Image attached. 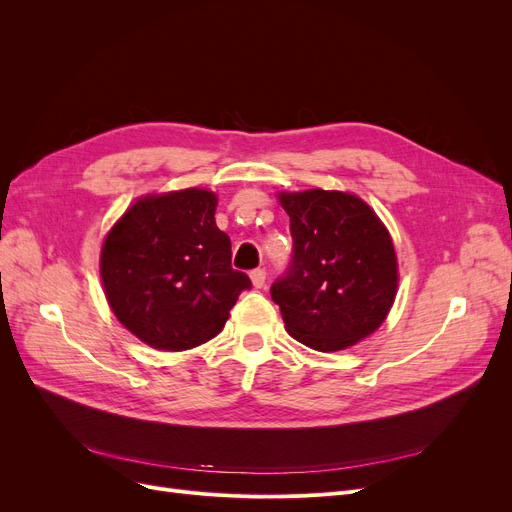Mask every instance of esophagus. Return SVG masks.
<instances>
[{
  "mask_svg": "<svg viewBox=\"0 0 512 512\" xmlns=\"http://www.w3.org/2000/svg\"><path fill=\"white\" fill-rule=\"evenodd\" d=\"M250 280H252V286L254 288H262L267 282V271L265 269H256L250 273Z\"/></svg>",
  "mask_w": 512,
  "mask_h": 512,
  "instance_id": "34e87169",
  "label": "esophagus"
}]
</instances>
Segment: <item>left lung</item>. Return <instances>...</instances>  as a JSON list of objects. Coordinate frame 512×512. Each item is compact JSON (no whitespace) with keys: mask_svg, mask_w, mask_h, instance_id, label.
I'll use <instances>...</instances> for the list:
<instances>
[{"mask_svg":"<svg viewBox=\"0 0 512 512\" xmlns=\"http://www.w3.org/2000/svg\"><path fill=\"white\" fill-rule=\"evenodd\" d=\"M294 243L286 277L271 286L290 337L318 352L354 346L380 329L397 297V254L363 198L339 190L277 192Z\"/></svg>","mask_w":512,"mask_h":512,"instance_id":"1","label":"left lung"}]
</instances>
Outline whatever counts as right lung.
Masks as SVG:
<instances>
[{
    "mask_svg": "<svg viewBox=\"0 0 512 512\" xmlns=\"http://www.w3.org/2000/svg\"><path fill=\"white\" fill-rule=\"evenodd\" d=\"M218 194L185 188L136 198L100 250L104 297L143 344L181 352L209 342L250 277L230 267V239L215 226Z\"/></svg>",
    "mask_w": 512,
    "mask_h": 512,
    "instance_id": "1",
    "label": "right lung"
}]
</instances>
